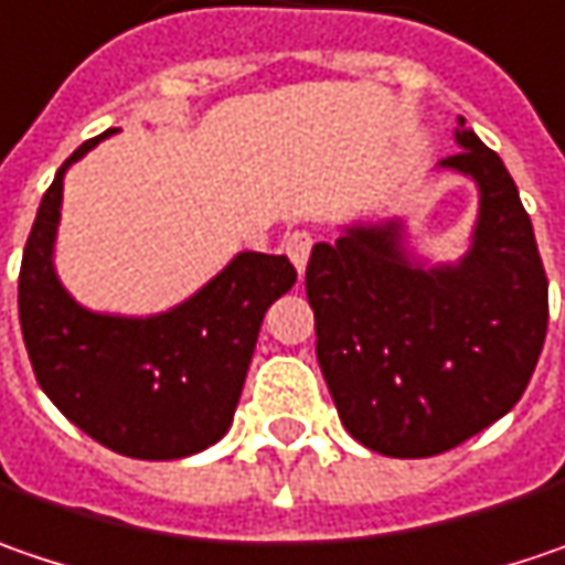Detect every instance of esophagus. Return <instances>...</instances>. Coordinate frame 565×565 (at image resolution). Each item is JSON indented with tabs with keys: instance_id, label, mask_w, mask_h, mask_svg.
Returning <instances> with one entry per match:
<instances>
[{
	"instance_id": "1",
	"label": "esophagus",
	"mask_w": 565,
	"mask_h": 565,
	"mask_svg": "<svg viewBox=\"0 0 565 565\" xmlns=\"http://www.w3.org/2000/svg\"><path fill=\"white\" fill-rule=\"evenodd\" d=\"M310 249H313V236H310L307 230H294V233H287V239H284V252H287V258L297 265V271H303V268H307Z\"/></svg>"
}]
</instances>
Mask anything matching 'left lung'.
Masks as SVG:
<instances>
[{"mask_svg":"<svg viewBox=\"0 0 565 565\" xmlns=\"http://www.w3.org/2000/svg\"><path fill=\"white\" fill-rule=\"evenodd\" d=\"M441 169L480 188L470 249L425 268L403 220L354 223L316 243L307 300L316 358L354 441L435 457L512 409L547 335V275L505 162L463 124Z\"/></svg>","mask_w":565,"mask_h":565,"instance_id":"left-lung-1","label":"left lung"}]
</instances>
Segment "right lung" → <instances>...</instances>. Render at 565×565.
Masks as SVG:
<instances>
[{
  "instance_id": "obj_1",
  "label": "right lung",
  "mask_w": 565,
  "mask_h": 565,
  "mask_svg": "<svg viewBox=\"0 0 565 565\" xmlns=\"http://www.w3.org/2000/svg\"><path fill=\"white\" fill-rule=\"evenodd\" d=\"M85 140L47 188L18 275V319L34 377L98 445L137 460H179L233 425L265 310L297 271L287 255L239 252L184 303L156 316L92 313L53 268L63 175L98 147Z\"/></svg>"
}]
</instances>
